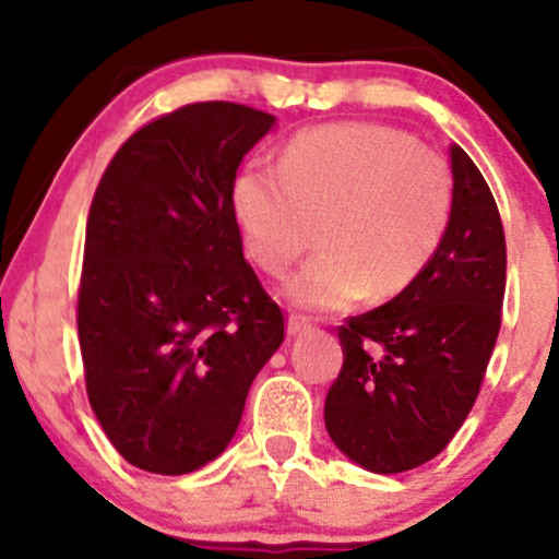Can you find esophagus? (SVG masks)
Returning a JSON list of instances; mask_svg holds the SVG:
<instances>
[{
  "label": "esophagus",
  "mask_w": 559,
  "mask_h": 559,
  "mask_svg": "<svg viewBox=\"0 0 559 559\" xmlns=\"http://www.w3.org/2000/svg\"><path fill=\"white\" fill-rule=\"evenodd\" d=\"M310 318L307 316H299V312H292V316H288V323H286V331H288V336H299V333H305L307 329H310Z\"/></svg>",
  "instance_id": "obj_1"
}]
</instances>
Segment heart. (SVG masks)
<instances>
[{
  "label": "heart",
  "mask_w": 559,
  "mask_h": 559,
  "mask_svg": "<svg viewBox=\"0 0 559 559\" xmlns=\"http://www.w3.org/2000/svg\"><path fill=\"white\" fill-rule=\"evenodd\" d=\"M452 207L444 157L378 123L301 131L281 165L252 159L234 181L243 243L265 273L284 275L320 223L323 249L286 286L288 299L318 312L413 286L439 252Z\"/></svg>",
  "instance_id": "heart-1"
}]
</instances>
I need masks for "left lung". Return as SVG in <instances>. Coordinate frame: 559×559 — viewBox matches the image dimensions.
I'll list each match as a JSON object with an SVG mask.
<instances>
[{"mask_svg": "<svg viewBox=\"0 0 559 559\" xmlns=\"http://www.w3.org/2000/svg\"><path fill=\"white\" fill-rule=\"evenodd\" d=\"M449 157L452 223L431 265L386 305L338 325L344 365L325 396V428L365 471H413L452 441L502 325V217L463 146H449Z\"/></svg>", "mask_w": 559, "mask_h": 559, "instance_id": "left-lung-1", "label": "left lung"}]
</instances>
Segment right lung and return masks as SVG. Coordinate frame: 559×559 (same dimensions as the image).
I'll list each match as a JSON object with an SVG mask.
<instances>
[{
	"instance_id": "obj_1",
	"label": "right lung",
	"mask_w": 559,
	"mask_h": 559,
	"mask_svg": "<svg viewBox=\"0 0 559 559\" xmlns=\"http://www.w3.org/2000/svg\"><path fill=\"white\" fill-rule=\"evenodd\" d=\"M273 123L234 102L186 105L141 126L94 191L75 316L86 394L141 471L215 460L286 336L234 213L239 163Z\"/></svg>"
}]
</instances>
